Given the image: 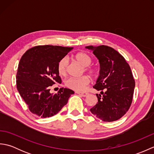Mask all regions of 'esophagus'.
I'll return each instance as SVG.
<instances>
[{
  "label": "esophagus",
  "instance_id": "1",
  "mask_svg": "<svg viewBox=\"0 0 154 154\" xmlns=\"http://www.w3.org/2000/svg\"><path fill=\"white\" fill-rule=\"evenodd\" d=\"M77 93L78 94H79L80 96L83 97H85L88 95V94H89V93Z\"/></svg>",
  "mask_w": 154,
  "mask_h": 154
}]
</instances>
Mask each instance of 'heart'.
Wrapping results in <instances>:
<instances>
[{
    "instance_id": "b5f03b06",
    "label": "heart",
    "mask_w": 154,
    "mask_h": 154,
    "mask_svg": "<svg viewBox=\"0 0 154 154\" xmlns=\"http://www.w3.org/2000/svg\"><path fill=\"white\" fill-rule=\"evenodd\" d=\"M75 58L82 66L85 67V71L91 75H94L95 73L94 69L89 66L92 63V58L89 55L85 53V52H80L75 55ZM68 63V58L66 57L61 58L57 64V71L60 75H65L66 73ZM89 78L86 75H84V76L78 78H68L65 80V84L69 89L78 91V92H81V91H83L85 89L86 87L89 85Z\"/></svg>"
}]
</instances>
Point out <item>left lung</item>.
Here are the masks:
<instances>
[{
    "label": "left lung",
    "instance_id": "obj_1",
    "mask_svg": "<svg viewBox=\"0 0 154 154\" xmlns=\"http://www.w3.org/2000/svg\"><path fill=\"white\" fill-rule=\"evenodd\" d=\"M93 51L100 64L99 76L93 86L98 103L90 111L104 122L120 119L131 105L135 81L131 69L122 55L106 45L86 46ZM105 91L103 92V91Z\"/></svg>",
    "mask_w": 154,
    "mask_h": 154
}]
</instances>
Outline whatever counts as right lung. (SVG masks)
Returning a JSON list of instances; mask_svg holds the SVG:
<instances>
[{
    "label": "right lung",
    "mask_w": 154,
    "mask_h": 154,
    "mask_svg": "<svg viewBox=\"0 0 154 154\" xmlns=\"http://www.w3.org/2000/svg\"><path fill=\"white\" fill-rule=\"evenodd\" d=\"M73 48L57 45H38L29 49L20 60L16 87L20 96L35 116H54L67 103L74 91L61 88L57 93L50 92V87L61 83L58 62Z\"/></svg>",
    "instance_id": "right-lung-1"
}]
</instances>
